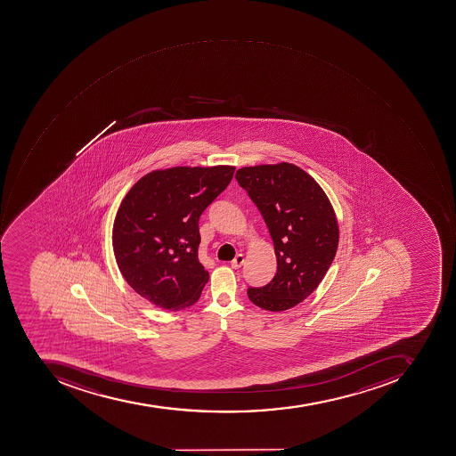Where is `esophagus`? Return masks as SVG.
Returning a JSON list of instances; mask_svg holds the SVG:
<instances>
[{"instance_id":"34e87169","label":"esophagus","mask_w":456,"mask_h":456,"mask_svg":"<svg viewBox=\"0 0 456 456\" xmlns=\"http://www.w3.org/2000/svg\"><path fill=\"white\" fill-rule=\"evenodd\" d=\"M242 264H244V255L239 254L236 255V257H234V259H232V269H240V267L242 266Z\"/></svg>"}]
</instances>
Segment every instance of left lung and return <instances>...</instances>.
<instances>
[{
	"instance_id": "obj_1",
	"label": "left lung",
	"mask_w": 456,
	"mask_h": 456,
	"mask_svg": "<svg viewBox=\"0 0 456 456\" xmlns=\"http://www.w3.org/2000/svg\"><path fill=\"white\" fill-rule=\"evenodd\" d=\"M236 179L264 216L277 257L271 283L248 289L249 301L265 311L294 308L322 283L336 256L338 222L330 200L289 162L241 167Z\"/></svg>"
}]
</instances>
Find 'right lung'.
Instances as JSON below:
<instances>
[{"mask_svg": "<svg viewBox=\"0 0 456 456\" xmlns=\"http://www.w3.org/2000/svg\"><path fill=\"white\" fill-rule=\"evenodd\" d=\"M234 167L154 170L133 185L113 224V254L139 296L167 311L189 308L209 280L199 259V220Z\"/></svg>", "mask_w": 456, "mask_h": 456, "instance_id": "1", "label": "right lung"}]
</instances>
